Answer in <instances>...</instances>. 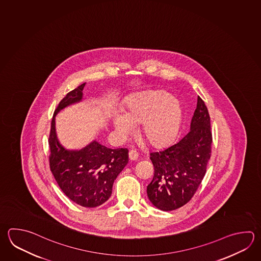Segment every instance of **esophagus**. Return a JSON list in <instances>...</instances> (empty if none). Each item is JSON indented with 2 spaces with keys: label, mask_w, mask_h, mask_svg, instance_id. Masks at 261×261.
<instances>
[{
  "label": "esophagus",
  "mask_w": 261,
  "mask_h": 261,
  "mask_svg": "<svg viewBox=\"0 0 261 261\" xmlns=\"http://www.w3.org/2000/svg\"><path fill=\"white\" fill-rule=\"evenodd\" d=\"M139 158V153L135 151V150H130L129 152H128V159H130L132 161H134V160H137Z\"/></svg>",
  "instance_id": "34e87169"
}]
</instances>
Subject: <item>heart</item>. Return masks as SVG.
Segmentation results:
<instances>
[{
  "instance_id": "heart-1",
  "label": "heart",
  "mask_w": 261,
  "mask_h": 261,
  "mask_svg": "<svg viewBox=\"0 0 261 261\" xmlns=\"http://www.w3.org/2000/svg\"><path fill=\"white\" fill-rule=\"evenodd\" d=\"M182 120V108L177 99L162 91L146 92L129 99L121 113L113 115L115 129L120 135L133 130V124L141 125V134L154 147L171 143L179 133Z\"/></svg>"
}]
</instances>
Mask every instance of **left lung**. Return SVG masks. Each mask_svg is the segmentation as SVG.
Returning <instances> with one entry per match:
<instances>
[{
  "mask_svg": "<svg viewBox=\"0 0 261 261\" xmlns=\"http://www.w3.org/2000/svg\"><path fill=\"white\" fill-rule=\"evenodd\" d=\"M211 144L210 114L198 96L189 133L168 148L150 153L154 173L147 195L155 207L171 211L192 199L204 179Z\"/></svg>",
  "mask_w": 261,
  "mask_h": 261,
  "instance_id": "1",
  "label": "left lung"
}]
</instances>
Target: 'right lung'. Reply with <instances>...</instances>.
<instances>
[{
    "mask_svg": "<svg viewBox=\"0 0 261 261\" xmlns=\"http://www.w3.org/2000/svg\"><path fill=\"white\" fill-rule=\"evenodd\" d=\"M86 83L68 92L51 118L49 135L50 169L58 186L74 203L96 207L112 194L113 184L128 162L127 148L111 149L93 141L81 150H67L56 133V116L63 108L82 101Z\"/></svg>",
    "mask_w": 261,
    "mask_h": 261,
    "instance_id": "right-lung-1",
    "label": "right lung"
}]
</instances>
